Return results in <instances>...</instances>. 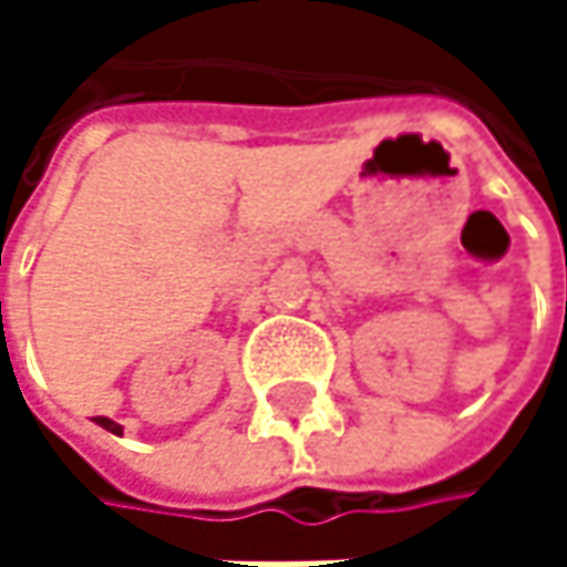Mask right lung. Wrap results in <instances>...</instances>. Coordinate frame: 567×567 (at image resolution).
<instances>
[{
  "label": "right lung",
  "mask_w": 567,
  "mask_h": 567,
  "mask_svg": "<svg viewBox=\"0 0 567 567\" xmlns=\"http://www.w3.org/2000/svg\"><path fill=\"white\" fill-rule=\"evenodd\" d=\"M97 426H104V430H111V433H124L121 423H114V420H107V416H97Z\"/></svg>",
  "instance_id": "obj_1"
}]
</instances>
